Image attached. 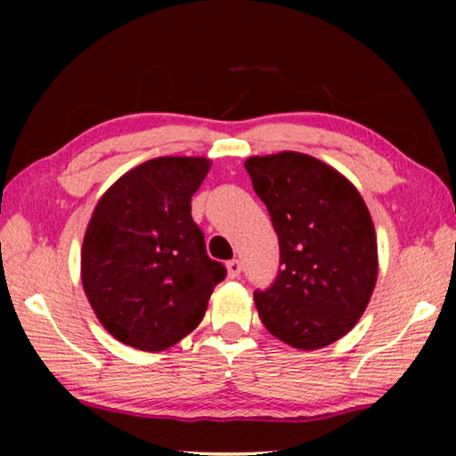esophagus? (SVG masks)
<instances>
[{
  "mask_svg": "<svg viewBox=\"0 0 456 456\" xmlns=\"http://www.w3.org/2000/svg\"><path fill=\"white\" fill-rule=\"evenodd\" d=\"M241 272H243L241 261H239V259H231L229 264H227V275L231 277V280H235V277L241 275Z\"/></svg>",
  "mask_w": 456,
  "mask_h": 456,
  "instance_id": "1",
  "label": "esophagus"
}]
</instances>
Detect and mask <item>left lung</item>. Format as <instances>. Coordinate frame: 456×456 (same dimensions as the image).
<instances>
[{
  "mask_svg": "<svg viewBox=\"0 0 456 456\" xmlns=\"http://www.w3.org/2000/svg\"><path fill=\"white\" fill-rule=\"evenodd\" d=\"M245 168L280 239V273L253 293L261 322L291 348L334 344L366 312L378 277L364 199L334 167L304 152L249 157Z\"/></svg>",
  "mask_w": 456,
  "mask_h": 456,
  "instance_id": "left-lung-1",
  "label": "left lung"
}]
</instances>
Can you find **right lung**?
Here are the masks:
<instances>
[{"instance_id": "obj_1", "label": "right lung", "mask_w": 456, "mask_h": 456, "mask_svg": "<svg viewBox=\"0 0 456 456\" xmlns=\"http://www.w3.org/2000/svg\"><path fill=\"white\" fill-rule=\"evenodd\" d=\"M205 157H159L130 168L98 199L84 233V293L108 334L163 352L195 330L225 267L207 256L191 197Z\"/></svg>"}]
</instances>
